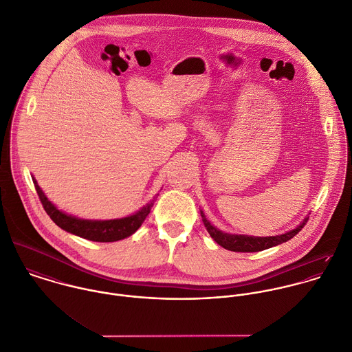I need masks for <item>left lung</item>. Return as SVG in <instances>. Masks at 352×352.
<instances>
[{"mask_svg": "<svg viewBox=\"0 0 352 352\" xmlns=\"http://www.w3.org/2000/svg\"><path fill=\"white\" fill-rule=\"evenodd\" d=\"M201 212L203 223L210 232L212 239L219 243L221 248L231 250V252H239V253H253V252H261L265 249H270L272 246H278L283 242L289 241L294 238L306 224L307 217L303 219V221L294 230L281 234V235H275V236H249V235H238V234H227L220 230H217L214 226H212L210 220L206 217L204 212Z\"/></svg>", "mask_w": 352, "mask_h": 352, "instance_id": "left-lung-1", "label": "left lung"}]
</instances>
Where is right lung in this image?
I'll use <instances>...</instances> for the list:
<instances>
[{
  "label": "right lung",
  "mask_w": 352,
  "mask_h": 352,
  "mask_svg": "<svg viewBox=\"0 0 352 352\" xmlns=\"http://www.w3.org/2000/svg\"><path fill=\"white\" fill-rule=\"evenodd\" d=\"M36 193L39 196V200L50 216V219L63 230L74 234L77 236H81L88 241L94 242H116L121 241L124 238L131 236L140 228L142 221L151 212L153 207L155 199L151 200L145 207H142L140 211L122 217V219H111V220H87V219H78L65 212L60 211L42 192L39 188L36 179L32 177Z\"/></svg>",
  "instance_id": "add662e5"
}]
</instances>
